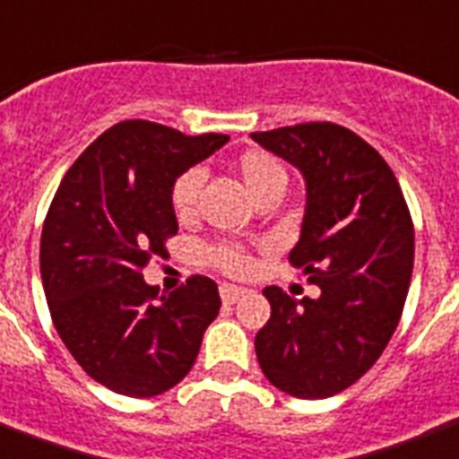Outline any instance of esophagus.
<instances>
[{
    "instance_id": "34e87169",
    "label": "esophagus",
    "mask_w": 459,
    "mask_h": 459,
    "mask_svg": "<svg viewBox=\"0 0 459 459\" xmlns=\"http://www.w3.org/2000/svg\"><path fill=\"white\" fill-rule=\"evenodd\" d=\"M221 300L223 303H226V306H230V303H236L238 299H240V296H243V289H240V286H233V284H223L221 286Z\"/></svg>"
}]
</instances>
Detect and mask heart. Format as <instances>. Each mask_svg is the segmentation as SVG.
<instances>
[{
  "mask_svg": "<svg viewBox=\"0 0 459 459\" xmlns=\"http://www.w3.org/2000/svg\"><path fill=\"white\" fill-rule=\"evenodd\" d=\"M236 173L255 199L264 197L267 192L286 187V170L269 152L262 149H247L236 159ZM199 187H202V173L199 170H185L175 178L170 187V206L178 219H190L195 214ZM204 260L209 267L219 269L223 274L240 276L250 269V255L245 247L236 243H216L204 250Z\"/></svg>",
  "mask_w": 459,
  "mask_h": 459,
  "instance_id": "b5f03b06",
  "label": "heart"
}]
</instances>
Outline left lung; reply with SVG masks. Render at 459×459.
<instances>
[{
	"label": "left lung",
	"instance_id": "obj_1",
	"mask_svg": "<svg viewBox=\"0 0 459 459\" xmlns=\"http://www.w3.org/2000/svg\"><path fill=\"white\" fill-rule=\"evenodd\" d=\"M306 178V216L289 253L317 299L267 286L272 315L255 337L262 373L281 393L325 400L368 373L397 330L414 267V223L380 153L334 122L253 132Z\"/></svg>",
	"mask_w": 459,
	"mask_h": 459
}]
</instances>
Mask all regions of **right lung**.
<instances>
[{"mask_svg":"<svg viewBox=\"0 0 459 459\" xmlns=\"http://www.w3.org/2000/svg\"><path fill=\"white\" fill-rule=\"evenodd\" d=\"M229 142L125 120L98 136L62 178L40 236L52 323L96 383L153 397L183 380L221 307L209 276L159 296L142 269L178 233L175 178Z\"/></svg>","mask_w":459,"mask_h":459,"instance_id":"add662e5","label":"right lung"}]
</instances>
